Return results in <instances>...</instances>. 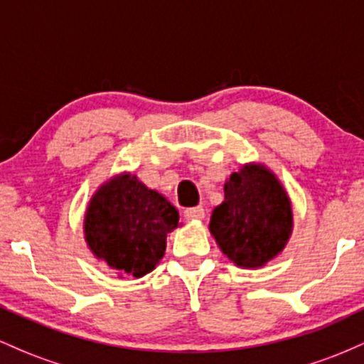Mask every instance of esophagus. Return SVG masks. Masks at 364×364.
<instances>
[{
  "label": "esophagus",
  "instance_id": "1",
  "mask_svg": "<svg viewBox=\"0 0 364 364\" xmlns=\"http://www.w3.org/2000/svg\"><path fill=\"white\" fill-rule=\"evenodd\" d=\"M185 219L186 220H202L205 217V210L202 207H193V208H186L185 210Z\"/></svg>",
  "mask_w": 364,
  "mask_h": 364
}]
</instances>
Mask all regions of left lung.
I'll list each match as a JSON object with an SVG mask.
<instances>
[{
    "mask_svg": "<svg viewBox=\"0 0 364 364\" xmlns=\"http://www.w3.org/2000/svg\"><path fill=\"white\" fill-rule=\"evenodd\" d=\"M208 229L237 267H263L289 240L291 200L272 171L255 162L245 164L225 181L224 202L212 212Z\"/></svg>",
    "mask_w": 364,
    "mask_h": 364,
    "instance_id": "1",
    "label": "left lung"
}]
</instances>
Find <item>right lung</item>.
<instances>
[{
	"label": "right lung",
	"mask_w": 364,
	"mask_h": 364,
	"mask_svg": "<svg viewBox=\"0 0 364 364\" xmlns=\"http://www.w3.org/2000/svg\"><path fill=\"white\" fill-rule=\"evenodd\" d=\"M178 220L176 207L166 196L123 173L90 198L83 232L94 257L111 269L141 277L164 257L166 237L178 228Z\"/></svg>",
	"instance_id": "right-lung-1"
}]
</instances>
